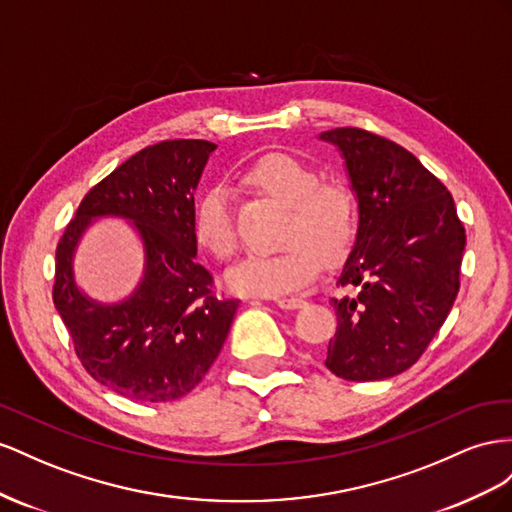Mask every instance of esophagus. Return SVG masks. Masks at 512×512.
Returning <instances> with one entry per match:
<instances>
[{"mask_svg": "<svg viewBox=\"0 0 512 512\" xmlns=\"http://www.w3.org/2000/svg\"><path fill=\"white\" fill-rule=\"evenodd\" d=\"M274 302H276V306H281V309H289V311L300 309V306L304 304V300H302V298H298V296H289V298H276Z\"/></svg>", "mask_w": 512, "mask_h": 512, "instance_id": "obj_1", "label": "esophagus"}]
</instances>
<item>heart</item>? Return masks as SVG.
Segmentation results:
<instances>
[{"mask_svg":"<svg viewBox=\"0 0 512 512\" xmlns=\"http://www.w3.org/2000/svg\"><path fill=\"white\" fill-rule=\"evenodd\" d=\"M244 180L287 206L276 253L246 257L227 274V287L242 296L276 298L313 283L326 264H337L352 248L358 231V201L343 180H319L304 160L272 152L244 171ZM193 233L201 248L227 261L238 251L231 195L214 184L203 191L193 214Z\"/></svg>","mask_w":512,"mask_h":512,"instance_id":"heart-1","label":"heart"}]
</instances>
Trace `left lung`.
I'll list each match as a JSON object with an SVG mask.
<instances>
[{
    "mask_svg": "<svg viewBox=\"0 0 512 512\" xmlns=\"http://www.w3.org/2000/svg\"><path fill=\"white\" fill-rule=\"evenodd\" d=\"M345 160L358 231L332 298L326 367L349 382L407 371L442 328L459 291L465 229L448 188L401 145L362 128L319 135Z\"/></svg>",
    "mask_w": 512,
    "mask_h": 512,
    "instance_id": "8db88e82",
    "label": "left lung"
}]
</instances>
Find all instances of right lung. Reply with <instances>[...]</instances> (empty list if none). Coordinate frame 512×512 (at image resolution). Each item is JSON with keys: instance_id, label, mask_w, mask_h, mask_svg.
<instances>
[{"instance_id": "1", "label": "right lung", "mask_w": 512, "mask_h": 512, "mask_svg": "<svg viewBox=\"0 0 512 512\" xmlns=\"http://www.w3.org/2000/svg\"><path fill=\"white\" fill-rule=\"evenodd\" d=\"M216 145L175 139L130 156L81 201L55 251L53 302L96 382L126 399L163 403L191 392L221 354L240 300L212 294L197 257L195 188ZM122 217L144 246V274L120 303L76 285V246L96 217Z\"/></svg>"}]
</instances>
